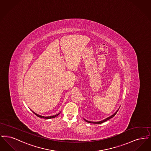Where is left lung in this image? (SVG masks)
Segmentation results:
<instances>
[{"label": "left lung", "instance_id": "left-lung-1", "mask_svg": "<svg viewBox=\"0 0 151 151\" xmlns=\"http://www.w3.org/2000/svg\"><path fill=\"white\" fill-rule=\"evenodd\" d=\"M119 110V109L115 111V113H114L113 115H111V116H109L108 118H105V119H104V120H102V121H99V122H92V121H87L86 120V119H84V121H86V122H88V123H94V124H101V123H103V122H106V121H108L109 119H111V118H112L113 117H114V116H115V114H116V113L118 112V111Z\"/></svg>", "mask_w": 151, "mask_h": 151}]
</instances>
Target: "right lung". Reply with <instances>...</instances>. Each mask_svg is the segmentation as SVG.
I'll return each instance as SVG.
<instances>
[{
  "label": "right lung",
  "mask_w": 151,
  "mask_h": 151,
  "mask_svg": "<svg viewBox=\"0 0 151 151\" xmlns=\"http://www.w3.org/2000/svg\"><path fill=\"white\" fill-rule=\"evenodd\" d=\"M32 111H33L32 110ZM33 113L35 115H37V116H38V117H40V118H45V119H51V118H54L57 116L58 115L60 114V112L59 113L57 114H56V115H52V116H42V115H38V114H36V113H35L34 111H33Z\"/></svg>",
  "instance_id": "1"
}]
</instances>
